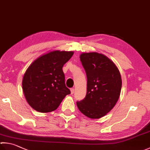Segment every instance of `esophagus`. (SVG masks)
<instances>
[{
  "label": "esophagus",
  "instance_id": "1",
  "mask_svg": "<svg viewBox=\"0 0 150 150\" xmlns=\"http://www.w3.org/2000/svg\"><path fill=\"white\" fill-rule=\"evenodd\" d=\"M74 89H73V88L70 89V93H71V95L74 94Z\"/></svg>",
  "mask_w": 150,
  "mask_h": 150
}]
</instances>
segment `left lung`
Here are the masks:
<instances>
[{
    "label": "left lung",
    "mask_w": 150,
    "mask_h": 150,
    "mask_svg": "<svg viewBox=\"0 0 150 150\" xmlns=\"http://www.w3.org/2000/svg\"><path fill=\"white\" fill-rule=\"evenodd\" d=\"M80 58L87 75V94L76 104L86 116L98 119L108 114L119 99L120 72L114 62L102 53H82Z\"/></svg>",
    "instance_id": "left-lung-1"
}]
</instances>
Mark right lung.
<instances>
[{
	"mask_svg": "<svg viewBox=\"0 0 150 150\" xmlns=\"http://www.w3.org/2000/svg\"><path fill=\"white\" fill-rule=\"evenodd\" d=\"M74 52L53 50L42 55L28 67L22 81L28 104L41 113L54 111L70 91L64 81L63 67Z\"/></svg>",
	"mask_w": 150,
	"mask_h": 150,
	"instance_id": "right-lung-1",
	"label": "right lung"
}]
</instances>
